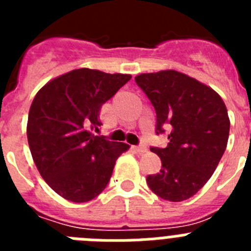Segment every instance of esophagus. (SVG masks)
Here are the masks:
<instances>
[{
	"instance_id": "1",
	"label": "esophagus",
	"mask_w": 251,
	"mask_h": 251,
	"mask_svg": "<svg viewBox=\"0 0 251 251\" xmlns=\"http://www.w3.org/2000/svg\"><path fill=\"white\" fill-rule=\"evenodd\" d=\"M134 151H137V152L139 153H145L146 151H147V147H146L145 145H139V146H134Z\"/></svg>"
}]
</instances>
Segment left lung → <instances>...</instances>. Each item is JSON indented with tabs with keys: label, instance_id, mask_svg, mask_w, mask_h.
Masks as SVG:
<instances>
[{
	"label": "left lung",
	"instance_id": "8db88e82",
	"mask_svg": "<svg viewBox=\"0 0 251 251\" xmlns=\"http://www.w3.org/2000/svg\"><path fill=\"white\" fill-rule=\"evenodd\" d=\"M137 85L156 110V134L168 133L166 148L151 147L162 168L148 187L163 200H187L216 170L229 139L225 103L215 90L175 70L141 74Z\"/></svg>",
	"mask_w": 251,
	"mask_h": 251
}]
</instances>
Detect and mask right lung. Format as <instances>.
<instances>
[{
  "instance_id": "1",
  "label": "right lung",
  "mask_w": 251,
  "mask_h": 251,
  "mask_svg": "<svg viewBox=\"0 0 251 251\" xmlns=\"http://www.w3.org/2000/svg\"><path fill=\"white\" fill-rule=\"evenodd\" d=\"M129 80L127 74L76 69L49 81L32 100L31 154L46 183L66 200L86 202L101 194L117 158L129 148L94 133L100 106Z\"/></svg>"
}]
</instances>
